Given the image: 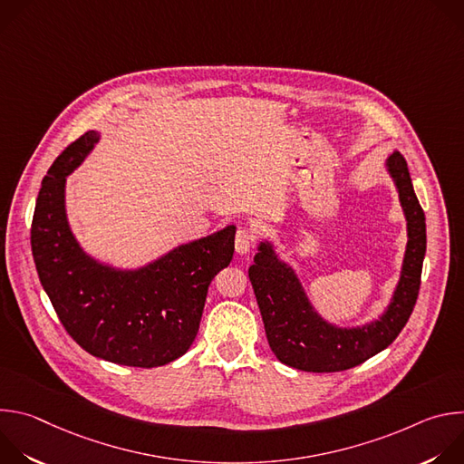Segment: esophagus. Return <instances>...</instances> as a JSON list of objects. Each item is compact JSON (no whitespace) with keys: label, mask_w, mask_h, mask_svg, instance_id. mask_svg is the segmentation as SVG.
<instances>
[{"label":"esophagus","mask_w":464,"mask_h":464,"mask_svg":"<svg viewBox=\"0 0 464 464\" xmlns=\"http://www.w3.org/2000/svg\"><path fill=\"white\" fill-rule=\"evenodd\" d=\"M253 242H255V235L249 229L240 227L237 231V235H235V251L238 255H244V253H247L251 249Z\"/></svg>","instance_id":"esophagus-1"}]
</instances>
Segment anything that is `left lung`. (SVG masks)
<instances>
[{
  "mask_svg": "<svg viewBox=\"0 0 464 464\" xmlns=\"http://www.w3.org/2000/svg\"><path fill=\"white\" fill-rule=\"evenodd\" d=\"M385 169L399 190L408 222L402 272L383 314L362 326H336L312 306L295 270L281 260L270 240L258 244L249 281L260 308L268 343L279 362L306 372H338L387 349L406 326L420 288L426 255V217L417 200L408 163L392 152Z\"/></svg>",
  "mask_w": 464,
  "mask_h": 464,
  "instance_id": "obj_1",
  "label": "left lung"
}]
</instances>
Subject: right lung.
Returning a JSON list of instances; mask_svg holds the SVG:
<instances>
[{
    "label": "right lung",
    "mask_w": 464,
    "mask_h": 464,
    "mask_svg": "<svg viewBox=\"0 0 464 464\" xmlns=\"http://www.w3.org/2000/svg\"><path fill=\"white\" fill-rule=\"evenodd\" d=\"M99 140L86 131L42 181L31 226L36 272L60 323L86 353L128 367L167 365L192 345L209 285L233 258L237 227L181 244L138 270L90 256L65 215V178Z\"/></svg>",
    "instance_id": "add662e5"
}]
</instances>
